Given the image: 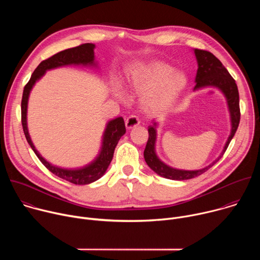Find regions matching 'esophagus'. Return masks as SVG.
I'll return each instance as SVG.
<instances>
[{
  "label": "esophagus",
  "instance_id": "esophagus-1",
  "mask_svg": "<svg viewBox=\"0 0 260 260\" xmlns=\"http://www.w3.org/2000/svg\"><path fill=\"white\" fill-rule=\"evenodd\" d=\"M140 124V120L137 116L135 115H131L126 120H125V126L127 129H131V128H134L136 126H138Z\"/></svg>",
  "mask_w": 260,
  "mask_h": 260
}]
</instances>
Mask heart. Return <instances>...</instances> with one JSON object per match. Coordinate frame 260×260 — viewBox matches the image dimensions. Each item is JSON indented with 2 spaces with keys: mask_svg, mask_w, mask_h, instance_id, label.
Returning a JSON list of instances; mask_svg holds the SVG:
<instances>
[{
  "mask_svg": "<svg viewBox=\"0 0 260 260\" xmlns=\"http://www.w3.org/2000/svg\"><path fill=\"white\" fill-rule=\"evenodd\" d=\"M127 83L132 91L142 94V105L146 112L161 113L177 102L188 84L185 73L160 60L144 61L135 64L127 74ZM114 94L124 100L120 86L114 88Z\"/></svg>",
  "mask_w": 260,
  "mask_h": 260,
  "instance_id": "heart-1",
  "label": "heart"
}]
</instances>
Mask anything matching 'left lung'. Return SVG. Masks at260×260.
Instances as JSON below:
<instances>
[{"label":"left lung","instance_id":"8db88e82","mask_svg":"<svg viewBox=\"0 0 260 260\" xmlns=\"http://www.w3.org/2000/svg\"><path fill=\"white\" fill-rule=\"evenodd\" d=\"M193 53L197 58L198 62V72L196 77V86L193 88L194 91L207 88V87H216L222 93H223L229 112L231 117V134L228 138V141L223 147V150L220 153V155L209 166L203 168L201 170H180L176 168H172L169 165L165 164L159 157L157 156L155 145L157 139V125L158 123L153 120V124L148 126V133H149V138H148L146 148L144 150V158L146 164L148 165L153 172L157 175L170 179V180H188L196 178L206 171H208L211 167H213L221 157L224 154L225 150L234 138L239 123H240V106H239V90L236 84L235 79L231 76L229 71L221 63V61L211 52L201 50V49H193Z\"/></svg>","mask_w":260,"mask_h":260}]
</instances>
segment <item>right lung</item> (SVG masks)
Instances as JSON below:
<instances>
[{"label":"right lung","mask_w":260,"mask_h":260,"mask_svg":"<svg viewBox=\"0 0 260 260\" xmlns=\"http://www.w3.org/2000/svg\"><path fill=\"white\" fill-rule=\"evenodd\" d=\"M94 48H95L94 44L86 43L77 47L60 51L54 54L53 56L43 60L38 67L36 68L29 81L24 86L22 100H21L22 128L24 132L26 141L30 146L32 151L52 174L76 185L90 184L99 180L101 177L105 175L109 165L111 164V161H112L115 147L118 141L125 134V125H124L123 118L116 117L107 122L105 131L103 133V137H102V144H101L100 151L91 162L81 168L68 169V168L54 166L51 162L47 161L40 154V152L36 149L27 128V104H28L29 93L32 87L35 86L37 81H39L45 75V73L47 71L53 70L56 68L67 67V66H82V67H90L95 69L99 68L98 61H95Z\"/></svg>","instance_id":"obj_1"}]
</instances>
